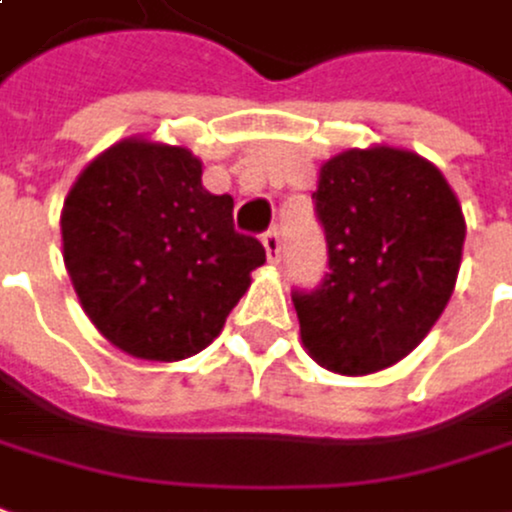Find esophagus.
<instances>
[{
    "instance_id": "34e87169",
    "label": "esophagus",
    "mask_w": 512,
    "mask_h": 512,
    "mask_svg": "<svg viewBox=\"0 0 512 512\" xmlns=\"http://www.w3.org/2000/svg\"><path fill=\"white\" fill-rule=\"evenodd\" d=\"M263 246H266V255H269L271 263H280V252H283V243H280V232H277V229H269V232H263Z\"/></svg>"
}]
</instances>
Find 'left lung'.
Returning <instances> with one entry per match:
<instances>
[{
    "mask_svg": "<svg viewBox=\"0 0 512 512\" xmlns=\"http://www.w3.org/2000/svg\"><path fill=\"white\" fill-rule=\"evenodd\" d=\"M314 201L330 271L291 294L302 344L330 373H378L409 356L451 300L460 201L431 162L389 145L328 159Z\"/></svg>",
    "mask_w": 512,
    "mask_h": 512,
    "instance_id": "1",
    "label": "left lung"
}]
</instances>
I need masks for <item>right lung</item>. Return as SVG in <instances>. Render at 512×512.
<instances>
[{"label": "right lung", "instance_id": "1", "mask_svg": "<svg viewBox=\"0 0 512 512\" xmlns=\"http://www.w3.org/2000/svg\"><path fill=\"white\" fill-rule=\"evenodd\" d=\"M232 207L204 190L182 145L131 137L92 159L61 212L66 271L92 325L134 358L201 353L266 263Z\"/></svg>", "mask_w": 512, "mask_h": 512}]
</instances>
